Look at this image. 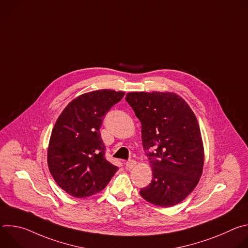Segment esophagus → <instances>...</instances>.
Masks as SVG:
<instances>
[{"instance_id": "1", "label": "esophagus", "mask_w": 248, "mask_h": 248, "mask_svg": "<svg viewBox=\"0 0 248 248\" xmlns=\"http://www.w3.org/2000/svg\"><path fill=\"white\" fill-rule=\"evenodd\" d=\"M136 166V162L134 160H129L125 163V168L126 170H130V169H133L134 167Z\"/></svg>"}]
</instances>
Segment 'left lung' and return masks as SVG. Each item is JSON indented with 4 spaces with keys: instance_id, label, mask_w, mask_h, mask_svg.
I'll return each mask as SVG.
<instances>
[{
    "instance_id": "left-lung-1",
    "label": "left lung",
    "mask_w": 248,
    "mask_h": 248,
    "mask_svg": "<svg viewBox=\"0 0 248 248\" xmlns=\"http://www.w3.org/2000/svg\"><path fill=\"white\" fill-rule=\"evenodd\" d=\"M125 100L141 123L142 145L152 168V181L140 195L161 207L179 204L197 186L204 165L194 113L171 92H129Z\"/></svg>"
}]
</instances>
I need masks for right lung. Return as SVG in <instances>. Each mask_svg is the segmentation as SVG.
<instances>
[{
  "label": "right lung",
  "mask_w": 248,
  "mask_h": 248,
  "mask_svg": "<svg viewBox=\"0 0 248 248\" xmlns=\"http://www.w3.org/2000/svg\"><path fill=\"white\" fill-rule=\"evenodd\" d=\"M124 92L102 89L78 96L58 118L48 147V167L57 185L76 198L91 196L119 170L105 158L100 134L105 115Z\"/></svg>",
  "instance_id": "add662e5"
}]
</instances>
